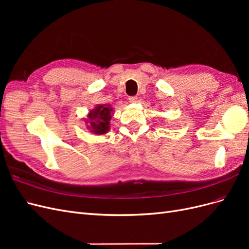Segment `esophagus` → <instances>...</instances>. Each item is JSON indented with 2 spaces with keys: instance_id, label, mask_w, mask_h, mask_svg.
Masks as SVG:
<instances>
[{
  "instance_id": "34e87169",
  "label": "esophagus",
  "mask_w": 249,
  "mask_h": 249,
  "mask_svg": "<svg viewBox=\"0 0 249 249\" xmlns=\"http://www.w3.org/2000/svg\"><path fill=\"white\" fill-rule=\"evenodd\" d=\"M137 101H138L137 96H130V97H129V102H130V103H132V104H134V103H137Z\"/></svg>"
}]
</instances>
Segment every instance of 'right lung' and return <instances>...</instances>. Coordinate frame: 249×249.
<instances>
[{"instance_id":"right-lung-1","label":"right lung","mask_w":249,"mask_h":249,"mask_svg":"<svg viewBox=\"0 0 249 249\" xmlns=\"http://www.w3.org/2000/svg\"><path fill=\"white\" fill-rule=\"evenodd\" d=\"M113 108L110 105H97L89 111L85 123L88 130L95 135L107 134L110 130V120L113 114Z\"/></svg>"}]
</instances>
